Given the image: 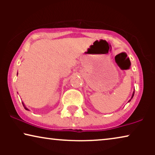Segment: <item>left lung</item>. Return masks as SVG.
Listing matches in <instances>:
<instances>
[{"label": "left lung", "instance_id": "left-lung-1", "mask_svg": "<svg viewBox=\"0 0 155 155\" xmlns=\"http://www.w3.org/2000/svg\"><path fill=\"white\" fill-rule=\"evenodd\" d=\"M134 93H135V92H133V95H132V97H131V99H130V100H129V101H130L131 100V99H132V98L133 97V96H134Z\"/></svg>", "mask_w": 155, "mask_h": 155}]
</instances>
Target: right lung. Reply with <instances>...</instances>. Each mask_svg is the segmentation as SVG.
<instances>
[{"mask_svg": "<svg viewBox=\"0 0 155 155\" xmlns=\"http://www.w3.org/2000/svg\"><path fill=\"white\" fill-rule=\"evenodd\" d=\"M22 104H23V106H24V107H25V109H26V110H28V111H29V109H27V107H25V105H24V104H23V103H22Z\"/></svg>", "mask_w": 155, "mask_h": 155, "instance_id": "add662e5", "label": "right lung"}]
</instances>
